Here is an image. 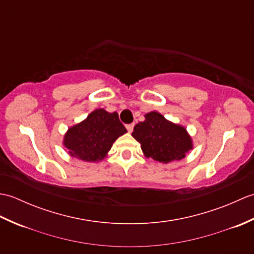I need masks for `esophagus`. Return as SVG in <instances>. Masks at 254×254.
Masks as SVG:
<instances>
[{
	"instance_id": "34e87169",
	"label": "esophagus",
	"mask_w": 254,
	"mask_h": 254,
	"mask_svg": "<svg viewBox=\"0 0 254 254\" xmlns=\"http://www.w3.org/2000/svg\"><path fill=\"white\" fill-rule=\"evenodd\" d=\"M133 127H134V123L127 124V130L128 133H131L133 131Z\"/></svg>"
}]
</instances>
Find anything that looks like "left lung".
Wrapping results in <instances>:
<instances>
[{
  "label": "left lung",
  "instance_id": "1",
  "mask_svg": "<svg viewBox=\"0 0 254 254\" xmlns=\"http://www.w3.org/2000/svg\"><path fill=\"white\" fill-rule=\"evenodd\" d=\"M132 136L141 143L145 157L163 164L183 159L193 148L187 128L156 111L145 115V121L134 127Z\"/></svg>",
  "mask_w": 254,
  "mask_h": 254
}]
</instances>
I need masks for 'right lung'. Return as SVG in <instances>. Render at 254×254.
<instances>
[{"label":"right lung","instance_id":"1","mask_svg":"<svg viewBox=\"0 0 254 254\" xmlns=\"http://www.w3.org/2000/svg\"><path fill=\"white\" fill-rule=\"evenodd\" d=\"M127 132L117 112L96 109L85 120L68 128L63 145L72 157L95 163L104 159L116 139Z\"/></svg>","mask_w":254,"mask_h":254}]
</instances>
